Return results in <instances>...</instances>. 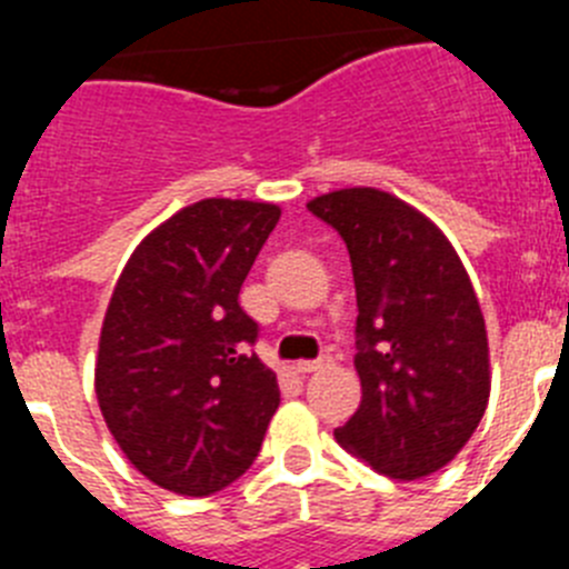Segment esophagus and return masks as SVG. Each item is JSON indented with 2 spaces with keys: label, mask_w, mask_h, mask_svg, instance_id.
Listing matches in <instances>:
<instances>
[{
  "label": "esophagus",
  "mask_w": 569,
  "mask_h": 569,
  "mask_svg": "<svg viewBox=\"0 0 569 569\" xmlns=\"http://www.w3.org/2000/svg\"><path fill=\"white\" fill-rule=\"evenodd\" d=\"M330 359H305V361H296V370L299 373H316V370H321V367L328 365Z\"/></svg>",
  "instance_id": "esophagus-1"
}]
</instances>
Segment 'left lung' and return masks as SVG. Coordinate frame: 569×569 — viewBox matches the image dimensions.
<instances>
[{
  "label": "left lung",
  "mask_w": 569,
  "mask_h": 569,
  "mask_svg": "<svg viewBox=\"0 0 569 569\" xmlns=\"http://www.w3.org/2000/svg\"><path fill=\"white\" fill-rule=\"evenodd\" d=\"M356 281L361 405L336 441L390 479L441 470L490 399L485 316L465 264L425 213L376 188L316 196Z\"/></svg>",
  "instance_id": "left-lung-1"
}]
</instances>
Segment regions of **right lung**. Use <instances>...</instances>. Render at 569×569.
<instances>
[{
  "mask_svg": "<svg viewBox=\"0 0 569 569\" xmlns=\"http://www.w3.org/2000/svg\"><path fill=\"white\" fill-rule=\"evenodd\" d=\"M281 210L202 199L124 264L99 336L97 399L130 465L179 496H210L253 465L279 407L276 373L239 305Z\"/></svg>",
  "mask_w": 569,
  "mask_h": 569,
  "instance_id": "1",
  "label": "right lung"
}]
</instances>
